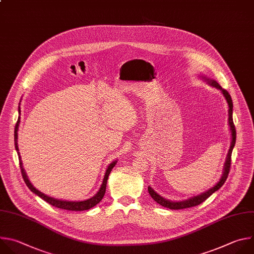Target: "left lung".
Here are the masks:
<instances>
[{"instance_id": "1", "label": "left lung", "mask_w": 254, "mask_h": 254, "mask_svg": "<svg viewBox=\"0 0 254 254\" xmlns=\"http://www.w3.org/2000/svg\"><path fill=\"white\" fill-rule=\"evenodd\" d=\"M199 78H201L202 80H204L208 85L218 89L221 91L222 95L224 96L226 102L228 104V125H229V129L231 132V142H230V147L228 150V153H227V157L225 159V163L223 166V173L221 175L220 180L210 189L204 191L203 193L198 194V195H194L188 199L182 200V201H172L169 199H166L164 197H162L161 195H159L156 191H154L153 188H151L150 186H148V192L150 194V196L154 199V201H156L157 203H159L160 205L167 207L169 209H183V208H189V207H193L196 205H199L202 202L205 201L211 194H213L215 191H217L226 181L227 177H228V173L230 170V165H231V153H232V150L234 148L235 145V141H236V131H235V127L233 124V119H232V109H233V104H232V100L231 97L229 95V93L224 90L215 80L210 79L206 76H202V75H198Z\"/></svg>"}]
</instances>
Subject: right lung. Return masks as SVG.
<instances>
[{"label": "right lung", "instance_id": "right-lung-1", "mask_svg": "<svg viewBox=\"0 0 254 254\" xmlns=\"http://www.w3.org/2000/svg\"><path fill=\"white\" fill-rule=\"evenodd\" d=\"M20 109L21 108L19 106V110H18L19 114H21V110ZM19 125H20V116H19L18 121H17L16 126H15V134H14L15 148L17 150V153H18V156H19V162H20V167H21V172H22L23 179H24L26 185L28 186V188L33 193H35L36 195L41 197L43 200L48 202V203L51 204V205H53V206H55L57 208H61V209H65V210H70V211H84V210H88V209L94 207L95 205H97L99 202L102 200V198L105 195L106 185H107V180H108L109 174L112 171V169L114 168V166L116 165V163H117L116 160L111 162L109 164V166L107 167L105 175H104V178H103V182H102V184H101V187L99 188L98 192L93 197H91V198H89L87 200H83V201H67V200H61V199H57V198H54V197L48 196V195L42 193L41 191H39L37 188H35L33 186V184L30 182V180H29V178H28V176L26 174L25 169L23 168V163H22L21 155H20V152H19V147H18V130H19Z\"/></svg>", "mask_w": 254, "mask_h": 254}]
</instances>
